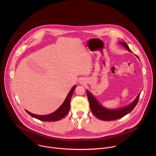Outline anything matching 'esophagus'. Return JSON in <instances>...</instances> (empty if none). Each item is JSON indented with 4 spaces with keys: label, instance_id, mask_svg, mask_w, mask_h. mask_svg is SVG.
Wrapping results in <instances>:
<instances>
[{
    "label": "esophagus",
    "instance_id": "obj_1",
    "mask_svg": "<svg viewBox=\"0 0 156 156\" xmlns=\"http://www.w3.org/2000/svg\"><path fill=\"white\" fill-rule=\"evenodd\" d=\"M80 83H84V80H83V79L80 80Z\"/></svg>",
    "mask_w": 156,
    "mask_h": 156
}]
</instances>
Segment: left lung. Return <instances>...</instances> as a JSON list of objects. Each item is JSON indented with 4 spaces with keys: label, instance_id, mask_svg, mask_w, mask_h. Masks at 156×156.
Returning <instances> with one entry per match:
<instances>
[{
    "label": "left lung",
    "instance_id": "1",
    "mask_svg": "<svg viewBox=\"0 0 156 156\" xmlns=\"http://www.w3.org/2000/svg\"><path fill=\"white\" fill-rule=\"evenodd\" d=\"M119 44L122 45L129 51L132 52L126 42H119ZM136 56L139 59L138 56L137 55ZM87 93L91 111L96 117L103 121H113L118 119L131 112L137 104L140 94V92L132 103L125 107L116 109H109L105 108L100 104L95 97L88 90H87Z\"/></svg>",
    "mask_w": 156,
    "mask_h": 156
}]
</instances>
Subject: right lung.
<instances>
[{"label": "right lung", "instance_id": "obj_1", "mask_svg": "<svg viewBox=\"0 0 156 156\" xmlns=\"http://www.w3.org/2000/svg\"><path fill=\"white\" fill-rule=\"evenodd\" d=\"M76 88V86L74 85L70 90L69 93L68 94L66 100H64V103L61 105V106L56 111H55L50 114L45 115H36V114L30 113V112L27 111V110H25V111L31 116H32L36 119H38L39 120L43 121L50 122V121H59V120L61 119L62 118H63L64 117H65V116L68 114L69 110L70 101H71V97L73 95V92Z\"/></svg>", "mask_w": 156, "mask_h": 156}]
</instances>
